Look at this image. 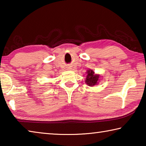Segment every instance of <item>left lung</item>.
<instances>
[{"label":"left lung","mask_w":146,"mask_h":146,"mask_svg":"<svg viewBox=\"0 0 146 146\" xmlns=\"http://www.w3.org/2000/svg\"><path fill=\"white\" fill-rule=\"evenodd\" d=\"M86 78L85 82L88 86L93 87L94 86L97 85L100 80L101 76L99 74H96L93 70H88L86 72Z\"/></svg>","instance_id":"8db88e82"}]
</instances>
